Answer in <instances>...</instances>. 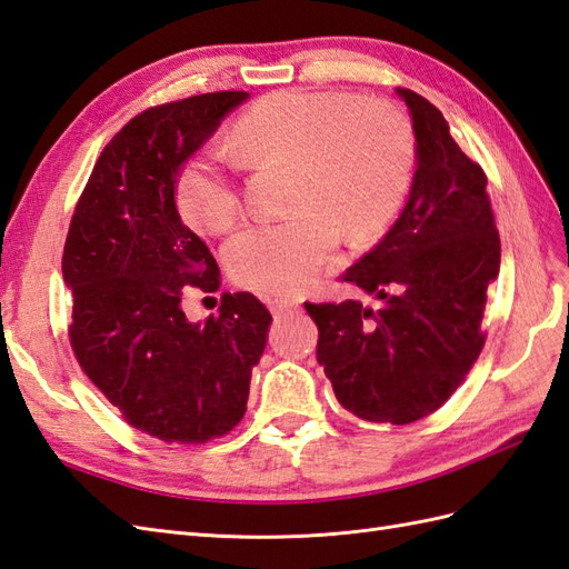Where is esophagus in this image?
Listing matches in <instances>:
<instances>
[{"label":"esophagus","mask_w":569,"mask_h":569,"mask_svg":"<svg viewBox=\"0 0 569 569\" xmlns=\"http://www.w3.org/2000/svg\"><path fill=\"white\" fill-rule=\"evenodd\" d=\"M268 307L274 316H284V313H292L299 309V301L297 299H287V297H274L268 299Z\"/></svg>","instance_id":"obj_1"}]
</instances>
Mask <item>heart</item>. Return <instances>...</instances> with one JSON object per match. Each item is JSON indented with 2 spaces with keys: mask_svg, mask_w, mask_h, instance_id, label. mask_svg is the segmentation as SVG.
<instances>
[{
  "mask_svg": "<svg viewBox=\"0 0 569 569\" xmlns=\"http://www.w3.org/2000/svg\"><path fill=\"white\" fill-rule=\"evenodd\" d=\"M229 151L248 166H287V207L295 212L233 233L224 246L227 270L258 292L292 295L336 251L340 229L367 239L393 219L412 178L415 132L391 101L280 91L237 120ZM176 204L207 233L237 221L241 192L219 149H200L183 163Z\"/></svg>",
  "mask_w": 569,
  "mask_h": 569,
  "instance_id": "obj_1",
  "label": "heart"
}]
</instances>
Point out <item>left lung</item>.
I'll use <instances>...</instances> for the list:
<instances>
[{"instance_id": "left-lung-1", "label": "left lung", "mask_w": 569, "mask_h": 569, "mask_svg": "<svg viewBox=\"0 0 569 569\" xmlns=\"http://www.w3.org/2000/svg\"><path fill=\"white\" fill-rule=\"evenodd\" d=\"M398 96L418 142L410 198L381 243L342 274L381 309L355 299L303 307L338 403L359 420L410 425L445 406L476 365L500 233L488 176L453 142L441 110L410 89Z\"/></svg>"}]
</instances>
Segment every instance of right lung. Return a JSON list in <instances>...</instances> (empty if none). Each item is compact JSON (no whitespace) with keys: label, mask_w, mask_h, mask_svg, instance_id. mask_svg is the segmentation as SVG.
Masks as SVG:
<instances>
[{"label":"right lung","mask_w":569,"mask_h":569,"mask_svg":"<svg viewBox=\"0 0 569 569\" xmlns=\"http://www.w3.org/2000/svg\"><path fill=\"white\" fill-rule=\"evenodd\" d=\"M246 99L217 91L134 116L103 147L64 241L79 367L124 422L169 445H204L241 422L272 323L251 292H224L200 323L183 311L196 289L217 292L219 268L178 214L176 178Z\"/></svg>","instance_id":"obj_1"}]
</instances>
